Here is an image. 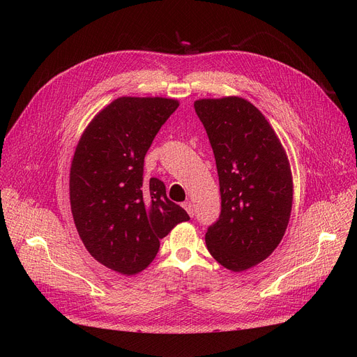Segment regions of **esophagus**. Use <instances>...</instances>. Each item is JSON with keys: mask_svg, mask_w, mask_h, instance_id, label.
Segmentation results:
<instances>
[{"mask_svg": "<svg viewBox=\"0 0 357 357\" xmlns=\"http://www.w3.org/2000/svg\"><path fill=\"white\" fill-rule=\"evenodd\" d=\"M183 207L186 208V211H188V214L190 215V218H193V214H195V210H193V204L186 201V202H183Z\"/></svg>", "mask_w": 357, "mask_h": 357, "instance_id": "esophagus-1", "label": "esophagus"}]
</instances>
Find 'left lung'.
Returning <instances> with one entry per match:
<instances>
[{
    "mask_svg": "<svg viewBox=\"0 0 357 357\" xmlns=\"http://www.w3.org/2000/svg\"><path fill=\"white\" fill-rule=\"evenodd\" d=\"M193 105L210 139L222 198L205 244L222 266L241 273L265 261L283 240L294 201L289 159L265 116L241 96Z\"/></svg>",
    "mask_w": 357,
    "mask_h": 357,
    "instance_id": "obj_1",
    "label": "left lung"
}]
</instances>
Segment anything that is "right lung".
<instances>
[{
    "instance_id": "right-lung-1",
    "label": "right lung",
    "mask_w": 357,
    "mask_h": 357,
    "mask_svg": "<svg viewBox=\"0 0 357 357\" xmlns=\"http://www.w3.org/2000/svg\"><path fill=\"white\" fill-rule=\"evenodd\" d=\"M178 101L121 96L95 114L71 160L70 202L91 256L123 275L146 269L159 240L189 214L167 198L159 178L146 180L144 156Z\"/></svg>"
}]
</instances>
